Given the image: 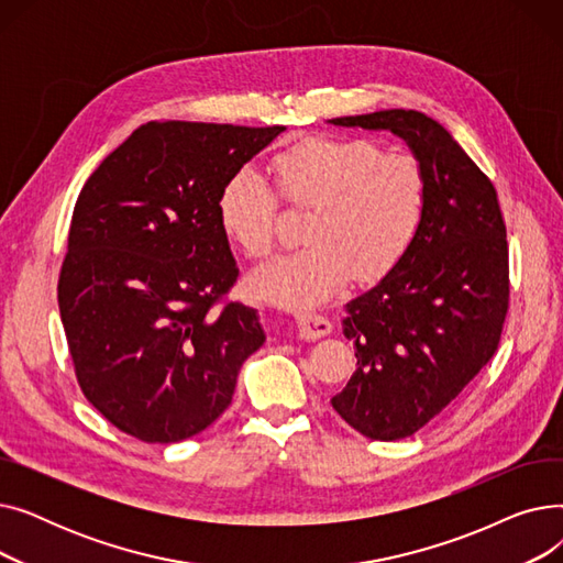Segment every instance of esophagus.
Segmentation results:
<instances>
[{
    "label": "esophagus",
    "instance_id": "esophagus-1",
    "mask_svg": "<svg viewBox=\"0 0 563 563\" xmlns=\"http://www.w3.org/2000/svg\"><path fill=\"white\" fill-rule=\"evenodd\" d=\"M297 327H299L301 340H321V338L331 335V331H333V323L319 314H299Z\"/></svg>",
    "mask_w": 563,
    "mask_h": 563
}]
</instances>
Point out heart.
<instances>
[{
  "instance_id": "b5f03b06",
  "label": "heart",
  "mask_w": 563,
  "mask_h": 563,
  "mask_svg": "<svg viewBox=\"0 0 563 563\" xmlns=\"http://www.w3.org/2000/svg\"><path fill=\"white\" fill-rule=\"evenodd\" d=\"M278 196L312 207L306 246L266 260L251 276L262 301L314 308L338 294L349 276L378 280L416 246L429 212V175L408 153H386L378 141L312 136L272 162ZM278 196L264 175L242 166L217 196L219 225L251 257L274 246Z\"/></svg>"
}]
</instances>
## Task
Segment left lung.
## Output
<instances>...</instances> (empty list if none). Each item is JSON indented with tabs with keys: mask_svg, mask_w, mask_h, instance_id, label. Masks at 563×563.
Listing matches in <instances>:
<instances>
[{
	"mask_svg": "<svg viewBox=\"0 0 563 563\" xmlns=\"http://www.w3.org/2000/svg\"><path fill=\"white\" fill-rule=\"evenodd\" d=\"M390 130L429 175V212L406 260L346 303L356 372L331 399L372 440H399L448 408L497 351L509 310V244L497 191L452 134L412 109L333 118Z\"/></svg>",
	"mask_w": 563,
	"mask_h": 563,
	"instance_id": "left-lung-1",
	"label": "left lung"
}]
</instances>
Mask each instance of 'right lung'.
Masks as SVG:
<instances>
[{
  "mask_svg": "<svg viewBox=\"0 0 563 563\" xmlns=\"http://www.w3.org/2000/svg\"><path fill=\"white\" fill-rule=\"evenodd\" d=\"M285 128L151 121L88 177L58 310L84 397L143 442H177L230 406L264 333L228 301L240 276L217 196Z\"/></svg>",
  "mask_w": 563,
  "mask_h": 563,
  "instance_id": "add662e5",
  "label": "right lung"
}]
</instances>
